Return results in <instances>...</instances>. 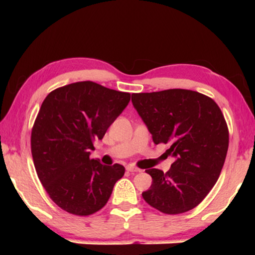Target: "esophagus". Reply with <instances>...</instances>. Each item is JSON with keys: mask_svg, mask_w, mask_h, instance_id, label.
Wrapping results in <instances>:
<instances>
[{"mask_svg": "<svg viewBox=\"0 0 255 255\" xmlns=\"http://www.w3.org/2000/svg\"><path fill=\"white\" fill-rule=\"evenodd\" d=\"M127 171L128 172H131V174H133V172H140L141 170H140L139 168H136V166L129 165V166H127Z\"/></svg>", "mask_w": 255, "mask_h": 255, "instance_id": "1", "label": "esophagus"}]
</instances>
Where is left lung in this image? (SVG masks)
I'll return each mask as SVG.
<instances>
[{"instance_id":"left-lung-1","label":"left lung","mask_w":255,"mask_h":255,"mask_svg":"<svg viewBox=\"0 0 255 255\" xmlns=\"http://www.w3.org/2000/svg\"><path fill=\"white\" fill-rule=\"evenodd\" d=\"M131 103L154 144H170L168 172L147 169L142 198L158 211L177 215L194 209L217 182L227 157L229 131L216 102L191 90L134 93Z\"/></svg>"}]
</instances>
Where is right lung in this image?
<instances>
[{
	"label": "right lung",
	"instance_id": "1",
	"mask_svg": "<svg viewBox=\"0 0 255 255\" xmlns=\"http://www.w3.org/2000/svg\"><path fill=\"white\" fill-rule=\"evenodd\" d=\"M129 101V93L92 81L60 87L44 99L32 128V157L49 197L64 211H99L125 175L124 165H103L90 154Z\"/></svg>",
	"mask_w": 255,
	"mask_h": 255
}]
</instances>
